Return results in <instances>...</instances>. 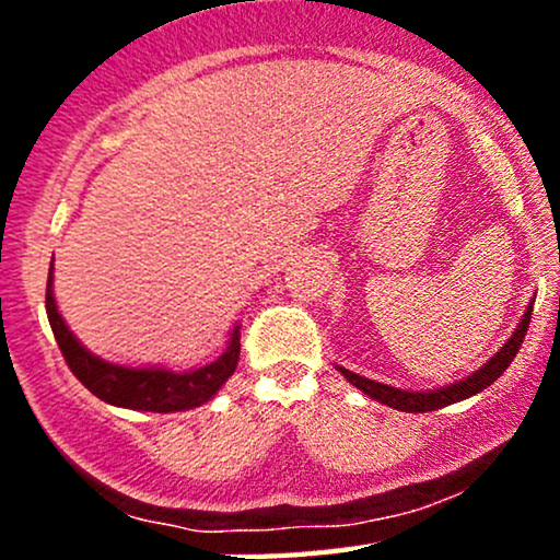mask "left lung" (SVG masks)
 Wrapping results in <instances>:
<instances>
[{"instance_id":"1","label":"left lung","mask_w":560,"mask_h":560,"mask_svg":"<svg viewBox=\"0 0 560 560\" xmlns=\"http://www.w3.org/2000/svg\"><path fill=\"white\" fill-rule=\"evenodd\" d=\"M535 298L529 300L524 316L518 318L516 329L511 331V337L505 339V345L500 347V350L494 352V355L485 365H481V369L474 371V374L464 376L460 382L445 384V387H436V389H416L413 392V389H400V387H389V384L374 382V378H365L361 374H355V371L342 369V365H337V371L352 384V387H358L363 395H369L371 400L389 405V408L402 410V413H427V410H436V408H445V405L460 402V400H466V397L479 395L481 389L490 387L494 378H500V374H503L508 365H511L513 358H516L518 347H522L524 337H526V329H529L532 305H535Z\"/></svg>"}]
</instances>
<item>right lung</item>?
I'll return each mask as SVG.
<instances>
[{"instance_id":"add662e5","label":"right lung","mask_w":560,"mask_h":560,"mask_svg":"<svg viewBox=\"0 0 560 560\" xmlns=\"http://www.w3.org/2000/svg\"><path fill=\"white\" fill-rule=\"evenodd\" d=\"M52 281L55 268H49L47 316L57 345L83 387L115 408L147 410V413H178V410L199 408V405L213 400L240 363V324H234V329L229 331L226 350L215 361L195 365V369L176 371L168 365H126L105 361V358L94 355L89 347H83L81 339L70 331L66 318L57 311Z\"/></svg>"}]
</instances>
